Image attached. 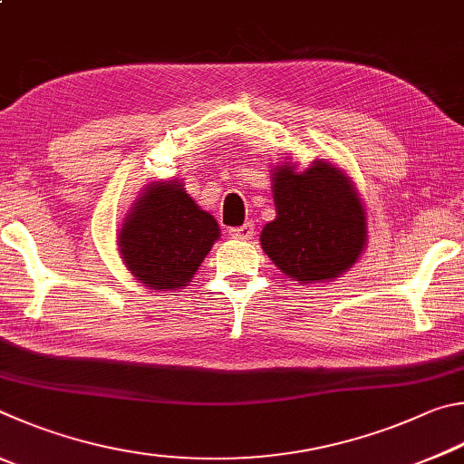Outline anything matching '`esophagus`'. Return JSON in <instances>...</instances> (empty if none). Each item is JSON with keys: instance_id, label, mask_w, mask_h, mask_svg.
Listing matches in <instances>:
<instances>
[{"instance_id": "34e87169", "label": "esophagus", "mask_w": 464, "mask_h": 464, "mask_svg": "<svg viewBox=\"0 0 464 464\" xmlns=\"http://www.w3.org/2000/svg\"><path fill=\"white\" fill-rule=\"evenodd\" d=\"M255 234V224L246 222L245 226H238V227H232L230 230V237L237 238V240H248L250 237Z\"/></svg>"}]
</instances>
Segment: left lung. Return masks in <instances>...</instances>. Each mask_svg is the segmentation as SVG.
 Segmentation results:
<instances>
[{
	"instance_id": "1",
	"label": "left lung",
	"mask_w": 464,
	"mask_h": 464,
	"mask_svg": "<svg viewBox=\"0 0 464 464\" xmlns=\"http://www.w3.org/2000/svg\"><path fill=\"white\" fill-rule=\"evenodd\" d=\"M277 218L261 246L283 275L302 283L332 281L359 261L367 245V214L351 177L328 160L305 170L283 162L273 170Z\"/></svg>"
}]
</instances>
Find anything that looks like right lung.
I'll use <instances>...</instances> for the list:
<instances>
[{
    "label": "right lung",
    "mask_w": 464,
    "mask_h": 464,
    "mask_svg": "<svg viewBox=\"0 0 464 464\" xmlns=\"http://www.w3.org/2000/svg\"><path fill=\"white\" fill-rule=\"evenodd\" d=\"M219 238L216 218L203 211L181 181L146 185L120 227L128 271L154 291L183 289Z\"/></svg>",
    "instance_id": "add662e5"
}]
</instances>
